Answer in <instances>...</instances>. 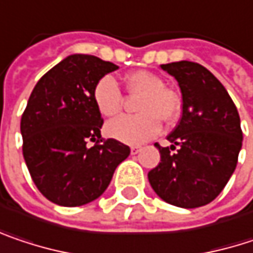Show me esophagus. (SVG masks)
Returning a JSON list of instances; mask_svg holds the SVG:
<instances>
[{
  "label": "esophagus",
  "mask_w": 253,
  "mask_h": 253,
  "mask_svg": "<svg viewBox=\"0 0 253 253\" xmlns=\"http://www.w3.org/2000/svg\"><path fill=\"white\" fill-rule=\"evenodd\" d=\"M140 149H142L140 146H131V148H130V152H131V155H137V153L140 152Z\"/></svg>",
  "instance_id": "obj_1"
}]
</instances>
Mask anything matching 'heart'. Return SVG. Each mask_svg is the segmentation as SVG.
<instances>
[{
  "label": "heart",
  "mask_w": 253,
  "mask_h": 253,
  "mask_svg": "<svg viewBox=\"0 0 253 253\" xmlns=\"http://www.w3.org/2000/svg\"><path fill=\"white\" fill-rule=\"evenodd\" d=\"M127 88L140 94L136 110L139 114L123 116L105 126V133L128 145H137L155 137L161 130V120L172 123L181 111V101L164 80L149 71H134L126 75ZM92 100L104 117H116L123 107V95L119 84L110 75L98 81L92 89Z\"/></svg>",
  "instance_id": "b5f03b06"
}]
</instances>
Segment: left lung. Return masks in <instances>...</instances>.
<instances>
[{"label": "left lung", "mask_w": 253, "mask_h": 253, "mask_svg": "<svg viewBox=\"0 0 253 253\" xmlns=\"http://www.w3.org/2000/svg\"><path fill=\"white\" fill-rule=\"evenodd\" d=\"M161 68L178 81L182 116L168 136L171 148L155 143L161 162L148 178L164 201L201 207L223 191L238 165L243 139L239 113L221 82L200 63L181 60Z\"/></svg>", "instance_id": "1"}]
</instances>
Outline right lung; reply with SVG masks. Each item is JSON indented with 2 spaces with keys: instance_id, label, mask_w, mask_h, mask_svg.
Masks as SVG:
<instances>
[{
  "instance_id": "obj_1",
  "label": "right lung",
  "mask_w": 253,
  "mask_h": 253,
  "mask_svg": "<svg viewBox=\"0 0 253 253\" xmlns=\"http://www.w3.org/2000/svg\"><path fill=\"white\" fill-rule=\"evenodd\" d=\"M117 65L71 55L47 71L21 116L23 156L37 190L49 201L77 207L98 198L130 148L103 139L92 89ZM94 145L89 148L87 142Z\"/></svg>"
}]
</instances>
